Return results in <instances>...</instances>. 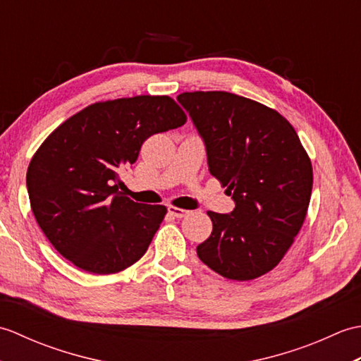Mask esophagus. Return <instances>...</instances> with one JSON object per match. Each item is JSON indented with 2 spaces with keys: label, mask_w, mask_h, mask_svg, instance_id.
<instances>
[{
  "label": "esophagus",
  "mask_w": 361,
  "mask_h": 361,
  "mask_svg": "<svg viewBox=\"0 0 361 361\" xmlns=\"http://www.w3.org/2000/svg\"><path fill=\"white\" fill-rule=\"evenodd\" d=\"M167 211H169V214H171V216H173V217H176V219H183V217L189 216V211H188V209L176 208V206H169Z\"/></svg>",
  "instance_id": "obj_1"
}]
</instances>
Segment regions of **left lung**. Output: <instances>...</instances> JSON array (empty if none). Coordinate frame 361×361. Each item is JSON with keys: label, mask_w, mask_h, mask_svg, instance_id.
<instances>
[{"label": "left lung", "mask_w": 361, "mask_h": 361, "mask_svg": "<svg viewBox=\"0 0 361 361\" xmlns=\"http://www.w3.org/2000/svg\"><path fill=\"white\" fill-rule=\"evenodd\" d=\"M176 99L203 137L211 175L235 203L229 214L208 212L212 233L197 255L226 279H256L281 262L304 224L310 158L290 122L256 101L226 91Z\"/></svg>", "instance_id": "left-lung-1"}]
</instances>
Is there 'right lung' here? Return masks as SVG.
Returning a JSON list of instances; mask_svg holds the SVG:
<instances>
[{
	"instance_id": "obj_1",
	"label": "right lung",
	"mask_w": 361,
	"mask_h": 361,
	"mask_svg": "<svg viewBox=\"0 0 361 361\" xmlns=\"http://www.w3.org/2000/svg\"><path fill=\"white\" fill-rule=\"evenodd\" d=\"M185 122L172 97L135 96L88 105L54 130L26 173L30 208L52 247L94 274L137 262L167 209L119 192V173L149 136Z\"/></svg>"
}]
</instances>
